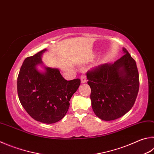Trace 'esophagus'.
<instances>
[{"label": "esophagus", "mask_w": 154, "mask_h": 154, "mask_svg": "<svg viewBox=\"0 0 154 154\" xmlns=\"http://www.w3.org/2000/svg\"><path fill=\"white\" fill-rule=\"evenodd\" d=\"M80 78H81V82H82V83L86 82V75L85 72H83V73L81 75Z\"/></svg>", "instance_id": "obj_1"}]
</instances>
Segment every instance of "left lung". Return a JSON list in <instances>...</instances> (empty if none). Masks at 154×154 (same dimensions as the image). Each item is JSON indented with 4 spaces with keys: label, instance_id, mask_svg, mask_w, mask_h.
I'll list each match as a JSON object with an SVG mask.
<instances>
[{
    "label": "left lung",
    "instance_id": "obj_1",
    "mask_svg": "<svg viewBox=\"0 0 154 154\" xmlns=\"http://www.w3.org/2000/svg\"><path fill=\"white\" fill-rule=\"evenodd\" d=\"M114 63L104 64L87 72L90 98L96 115L112 121L128 112L135 104L139 88L136 62L127 50Z\"/></svg>",
    "mask_w": 154,
    "mask_h": 154
}]
</instances>
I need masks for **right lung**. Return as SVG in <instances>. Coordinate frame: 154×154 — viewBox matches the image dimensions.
I'll return each instance as SVG.
<instances>
[{
    "label": "right lung",
    "mask_w": 154,
    "mask_h": 154,
    "mask_svg": "<svg viewBox=\"0 0 154 154\" xmlns=\"http://www.w3.org/2000/svg\"><path fill=\"white\" fill-rule=\"evenodd\" d=\"M44 48L26 58L17 77L19 101L35 121L52 124L62 119L69 110L72 95L79 88V79L66 81L57 69L45 67L44 73L36 69L42 64Z\"/></svg>",
    "instance_id": "right-lung-1"
}]
</instances>
